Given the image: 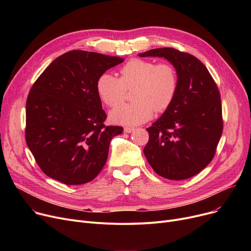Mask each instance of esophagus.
<instances>
[{
  "mask_svg": "<svg viewBox=\"0 0 251 251\" xmlns=\"http://www.w3.org/2000/svg\"><path fill=\"white\" fill-rule=\"evenodd\" d=\"M124 131H125L126 133H131V132H133V131H134V128H132V127H125Z\"/></svg>",
  "mask_w": 251,
  "mask_h": 251,
  "instance_id": "esophagus-1",
  "label": "esophagus"
}]
</instances>
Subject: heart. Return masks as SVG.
<instances>
[{"instance_id":"b5f03b06","label":"heart","mask_w":251,"mask_h":251,"mask_svg":"<svg viewBox=\"0 0 251 251\" xmlns=\"http://www.w3.org/2000/svg\"><path fill=\"white\" fill-rule=\"evenodd\" d=\"M131 103H121L110 113L115 124L135 126L149 121L156 112H164L173 102L178 89L177 71L169 63L156 64L150 60L131 59L120 69V78L102 73L96 82L99 98L109 107L121 102L127 88H132Z\"/></svg>"}]
</instances>
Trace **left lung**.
Masks as SVG:
<instances>
[{
    "mask_svg": "<svg viewBox=\"0 0 251 251\" xmlns=\"http://www.w3.org/2000/svg\"><path fill=\"white\" fill-rule=\"evenodd\" d=\"M139 57H160L174 66L178 89L173 102L147 130L143 150L154 172L169 180L199 174L213 160L223 131L218 86L194 56L172 48L153 49Z\"/></svg>",
    "mask_w": 251,
    "mask_h": 251,
    "instance_id": "8db88e82",
    "label": "left lung"
}]
</instances>
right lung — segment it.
I'll return each instance as SVG.
<instances>
[{
	"label": "right lung",
	"mask_w": 251,
	"mask_h": 251,
	"mask_svg": "<svg viewBox=\"0 0 251 251\" xmlns=\"http://www.w3.org/2000/svg\"><path fill=\"white\" fill-rule=\"evenodd\" d=\"M124 61L70 50L52 61L32 85L26 101V143L49 177L67 185L94 180L108 159L112 138L123 132L103 125L97 94L99 76Z\"/></svg>",
	"instance_id": "1"
}]
</instances>
